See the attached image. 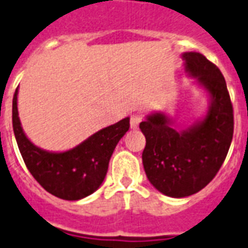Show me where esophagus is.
<instances>
[{
  "mask_svg": "<svg viewBox=\"0 0 248 248\" xmlns=\"http://www.w3.org/2000/svg\"><path fill=\"white\" fill-rule=\"evenodd\" d=\"M142 115L139 114H133L131 115V118H130V126H131V129H138L139 124L142 122Z\"/></svg>",
  "mask_w": 248,
  "mask_h": 248,
  "instance_id": "34e87169",
  "label": "esophagus"
}]
</instances>
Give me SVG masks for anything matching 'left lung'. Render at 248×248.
I'll list each match as a JSON object with an SVG mask.
<instances>
[{
  "label": "left lung",
  "instance_id": "1",
  "mask_svg": "<svg viewBox=\"0 0 248 248\" xmlns=\"http://www.w3.org/2000/svg\"><path fill=\"white\" fill-rule=\"evenodd\" d=\"M185 71L210 96L208 113L184 130L172 127L164 113L147 115L139 127L146 137L142 160L155 188L181 199L205 188L225 161L234 133V114L226 81L217 65L199 52H184Z\"/></svg>",
  "mask_w": 248,
  "mask_h": 248
}]
</instances>
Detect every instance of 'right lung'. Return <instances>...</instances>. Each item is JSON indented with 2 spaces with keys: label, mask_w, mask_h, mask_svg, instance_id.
Listing matches in <instances>:
<instances>
[{
  "label": "right lung",
  "mask_w": 248,
  "mask_h": 248,
  "mask_svg": "<svg viewBox=\"0 0 248 248\" xmlns=\"http://www.w3.org/2000/svg\"><path fill=\"white\" fill-rule=\"evenodd\" d=\"M16 96L18 89L13 97V130L23 161L34 179L48 193L68 201H78L96 192L105 179L117 143L130 129L129 117L97 131L75 148L49 152L36 147L23 133Z\"/></svg>",
  "instance_id": "obj_1"
}]
</instances>
